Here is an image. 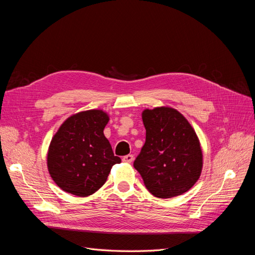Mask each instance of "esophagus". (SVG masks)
<instances>
[{"instance_id": "esophagus-1", "label": "esophagus", "mask_w": 255, "mask_h": 255, "mask_svg": "<svg viewBox=\"0 0 255 255\" xmlns=\"http://www.w3.org/2000/svg\"><path fill=\"white\" fill-rule=\"evenodd\" d=\"M122 160L125 161V163H128V164L132 163V161L134 160V155H133V154H128V155L123 156Z\"/></svg>"}]
</instances>
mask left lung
Instances as JSON below:
<instances>
[{"label": "left lung", "mask_w": 255, "mask_h": 255, "mask_svg": "<svg viewBox=\"0 0 255 255\" xmlns=\"http://www.w3.org/2000/svg\"><path fill=\"white\" fill-rule=\"evenodd\" d=\"M145 142L134 161L153 196L166 199L188 191L199 180L203 155L198 136L184 116L171 107L142 112Z\"/></svg>", "instance_id": "1"}]
</instances>
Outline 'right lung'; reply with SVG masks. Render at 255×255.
Segmentation results:
<instances>
[{"label": "right lung", "instance_id": "1", "mask_svg": "<svg viewBox=\"0 0 255 255\" xmlns=\"http://www.w3.org/2000/svg\"><path fill=\"white\" fill-rule=\"evenodd\" d=\"M110 117L101 110L81 112L69 117L53 136L48 151V169L53 181L64 191L87 197L101 188L115 164L104 136Z\"/></svg>", "mask_w": 255, "mask_h": 255}]
</instances>
